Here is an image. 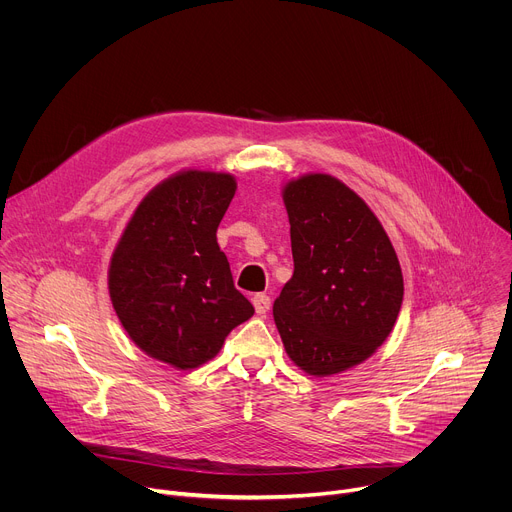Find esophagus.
<instances>
[{"label": "esophagus", "mask_w": 512, "mask_h": 512, "mask_svg": "<svg viewBox=\"0 0 512 512\" xmlns=\"http://www.w3.org/2000/svg\"><path fill=\"white\" fill-rule=\"evenodd\" d=\"M253 306H255V312L259 316H263L271 308V298L267 294H257V296H253Z\"/></svg>", "instance_id": "obj_1"}]
</instances>
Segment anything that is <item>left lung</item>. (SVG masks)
<instances>
[{"mask_svg":"<svg viewBox=\"0 0 512 512\" xmlns=\"http://www.w3.org/2000/svg\"><path fill=\"white\" fill-rule=\"evenodd\" d=\"M294 275L273 304L285 352L314 377L346 371L391 334L403 273L379 218L348 186L310 174L283 190Z\"/></svg>","mask_w":512,"mask_h":512,"instance_id":"8db88e82","label":"left lung"}]
</instances>
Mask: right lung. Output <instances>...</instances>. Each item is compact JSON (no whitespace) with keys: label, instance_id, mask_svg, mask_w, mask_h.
Instances as JSON below:
<instances>
[{"label":"right lung","instance_id":"right-lung-1","mask_svg":"<svg viewBox=\"0 0 512 512\" xmlns=\"http://www.w3.org/2000/svg\"><path fill=\"white\" fill-rule=\"evenodd\" d=\"M231 174L188 170L141 200L113 253L109 294L129 338L176 369H194L253 316L216 229L235 196Z\"/></svg>","mask_w":512,"mask_h":512}]
</instances>
